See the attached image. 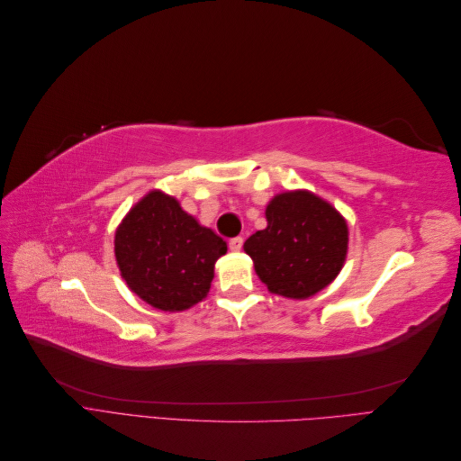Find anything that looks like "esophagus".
<instances>
[{
    "label": "esophagus",
    "mask_w": 461,
    "mask_h": 461,
    "mask_svg": "<svg viewBox=\"0 0 461 461\" xmlns=\"http://www.w3.org/2000/svg\"><path fill=\"white\" fill-rule=\"evenodd\" d=\"M242 246H244L242 236H234V239L229 240V248L234 249V252H239V249H242Z\"/></svg>",
    "instance_id": "1"
}]
</instances>
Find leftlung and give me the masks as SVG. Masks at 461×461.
I'll list each match as a JSON object with an SVG mask.
<instances>
[{
  "instance_id": "8db88e82",
  "label": "left lung",
  "mask_w": 461,
  "mask_h": 461,
  "mask_svg": "<svg viewBox=\"0 0 461 461\" xmlns=\"http://www.w3.org/2000/svg\"><path fill=\"white\" fill-rule=\"evenodd\" d=\"M267 229L244 244L256 273L285 298H310L342 269L348 249L346 221L308 192L278 194L267 205Z\"/></svg>"
}]
</instances>
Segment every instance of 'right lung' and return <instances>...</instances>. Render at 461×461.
I'll list each match as a JSON object with an SVG mask.
<instances>
[{
	"label": "right lung",
	"mask_w": 461,
	"mask_h": 461,
	"mask_svg": "<svg viewBox=\"0 0 461 461\" xmlns=\"http://www.w3.org/2000/svg\"><path fill=\"white\" fill-rule=\"evenodd\" d=\"M227 242L161 192L138 202L115 234L122 278L161 312H183L202 302Z\"/></svg>",
	"instance_id": "1"
}]
</instances>
